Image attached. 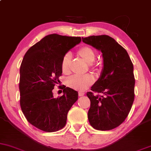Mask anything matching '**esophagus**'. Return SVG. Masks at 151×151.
Returning <instances> with one entry per match:
<instances>
[{"label":"esophagus","mask_w":151,"mask_h":151,"mask_svg":"<svg viewBox=\"0 0 151 151\" xmlns=\"http://www.w3.org/2000/svg\"><path fill=\"white\" fill-rule=\"evenodd\" d=\"M84 95V92H81V91H79V96H82Z\"/></svg>","instance_id":"obj_1"}]
</instances>
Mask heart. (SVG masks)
<instances>
[{"label": "heart", "instance_id": "1", "mask_svg": "<svg viewBox=\"0 0 151 151\" xmlns=\"http://www.w3.org/2000/svg\"><path fill=\"white\" fill-rule=\"evenodd\" d=\"M77 54L86 63L90 65V67L92 70H96L97 68L96 65L93 64L96 59V53L91 47H81L77 50ZM71 62H72V55L70 52L66 53L61 61V70L62 73L65 74L70 73ZM93 81H94V79L91 74H86L84 76L73 75L67 79V84L71 89L83 91L92 85Z\"/></svg>", "mask_w": 151, "mask_h": 151}]
</instances>
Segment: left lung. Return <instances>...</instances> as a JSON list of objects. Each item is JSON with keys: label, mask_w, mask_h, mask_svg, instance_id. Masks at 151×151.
Returning <instances> with one entry per match:
<instances>
[{"label": "left lung", "mask_w": 151, "mask_h": 151, "mask_svg": "<svg viewBox=\"0 0 151 151\" xmlns=\"http://www.w3.org/2000/svg\"><path fill=\"white\" fill-rule=\"evenodd\" d=\"M82 41L100 50L104 58L101 77L86 93L91 102L89 124L99 131L114 129L125 121L134 101L133 63L126 50L110 36L92 35Z\"/></svg>", "instance_id": "8db88e82"}]
</instances>
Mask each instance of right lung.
<instances>
[{
	"label": "right lung",
	"mask_w": 151,
	"mask_h": 151,
	"mask_svg": "<svg viewBox=\"0 0 151 151\" xmlns=\"http://www.w3.org/2000/svg\"><path fill=\"white\" fill-rule=\"evenodd\" d=\"M80 37L51 34L27 51L20 69V104L27 121L45 132L62 129L67 114L78 99V92L63 85L64 94L54 98L52 90L60 83L64 55L81 42Z\"/></svg>",
	"instance_id": "right-lung-1"
}]
</instances>
